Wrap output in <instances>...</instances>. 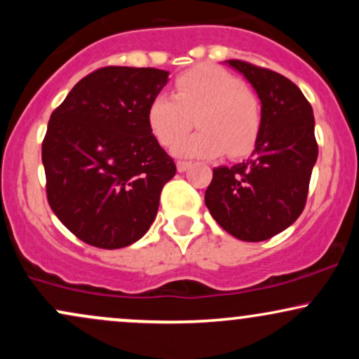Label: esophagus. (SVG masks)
Wrapping results in <instances>:
<instances>
[{"mask_svg": "<svg viewBox=\"0 0 359 359\" xmlns=\"http://www.w3.org/2000/svg\"><path fill=\"white\" fill-rule=\"evenodd\" d=\"M189 167H191V162H185V160H179L177 162V170L179 172H185Z\"/></svg>", "mask_w": 359, "mask_h": 359, "instance_id": "1", "label": "esophagus"}]
</instances>
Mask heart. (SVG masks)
Listing matches in <instances>:
<instances>
[{
	"instance_id": "obj_1",
	"label": "heart",
	"mask_w": 359,
	"mask_h": 359,
	"mask_svg": "<svg viewBox=\"0 0 359 359\" xmlns=\"http://www.w3.org/2000/svg\"><path fill=\"white\" fill-rule=\"evenodd\" d=\"M196 118L201 130L182 140ZM151 135L163 147L177 139L174 154L179 156L214 158L228 151L245 156L255 148L262 108L258 97L243 82L217 65H197L175 79V96L156 94L147 109Z\"/></svg>"
}]
</instances>
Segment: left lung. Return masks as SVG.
Returning <instances> with one entry per match:
<instances>
[{"mask_svg": "<svg viewBox=\"0 0 359 359\" xmlns=\"http://www.w3.org/2000/svg\"><path fill=\"white\" fill-rule=\"evenodd\" d=\"M257 90L262 126L251 158L217 167L204 201L217 224L243 241L282 233L306 208L317 160L314 114L297 86L282 74L228 60Z\"/></svg>", "mask_w": 359, "mask_h": 359, "instance_id": "obj_1", "label": "left lung"}]
</instances>
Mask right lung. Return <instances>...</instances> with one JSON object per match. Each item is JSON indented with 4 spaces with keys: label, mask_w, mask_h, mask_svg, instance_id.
Segmentation results:
<instances>
[{
    "label": "right lung",
    "mask_w": 359,
    "mask_h": 359,
    "mask_svg": "<svg viewBox=\"0 0 359 359\" xmlns=\"http://www.w3.org/2000/svg\"><path fill=\"white\" fill-rule=\"evenodd\" d=\"M168 81L154 67H101L53 109L42 143L47 199L81 241L118 250L138 241L177 167L147 121Z\"/></svg>",
    "instance_id": "right-lung-1"
}]
</instances>
